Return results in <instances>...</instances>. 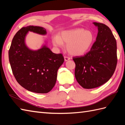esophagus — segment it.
<instances>
[{
	"instance_id": "esophagus-1",
	"label": "esophagus",
	"mask_w": 125,
	"mask_h": 125,
	"mask_svg": "<svg viewBox=\"0 0 125 125\" xmlns=\"http://www.w3.org/2000/svg\"><path fill=\"white\" fill-rule=\"evenodd\" d=\"M64 61H67L68 60H70V58L69 57H67V56H64Z\"/></svg>"
}]
</instances>
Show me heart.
Instances as JSON below:
<instances>
[{"label": "heart", "mask_w": 125, "mask_h": 125, "mask_svg": "<svg viewBox=\"0 0 125 125\" xmlns=\"http://www.w3.org/2000/svg\"><path fill=\"white\" fill-rule=\"evenodd\" d=\"M94 36L90 31L82 28L63 31L60 36H55L52 39L56 47L63 48L67 43L68 52L74 56H82L91 49L94 42Z\"/></svg>", "instance_id": "heart-1"}]
</instances>
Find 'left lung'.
Masks as SVG:
<instances>
[{
  "label": "left lung",
  "mask_w": 125,
  "mask_h": 125,
  "mask_svg": "<svg viewBox=\"0 0 125 125\" xmlns=\"http://www.w3.org/2000/svg\"><path fill=\"white\" fill-rule=\"evenodd\" d=\"M93 23L98 28L96 41L86 54L73 57L76 80L87 89L106 83L115 73L117 63L116 42L112 31L103 23Z\"/></svg>",
  "instance_id": "left-lung-1"
}]
</instances>
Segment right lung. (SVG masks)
Returning <instances> with one entry per match:
<instances>
[{"mask_svg":"<svg viewBox=\"0 0 125 125\" xmlns=\"http://www.w3.org/2000/svg\"><path fill=\"white\" fill-rule=\"evenodd\" d=\"M28 31L45 35L46 30L39 26L22 27L13 38L9 51L10 63L18 83L23 88L38 94H47L55 86L57 70L64 62L61 54H55L42 45L31 50L26 44Z\"/></svg>","mask_w":125,"mask_h":125,"instance_id":"obj_1","label":"right lung"}]
</instances>
